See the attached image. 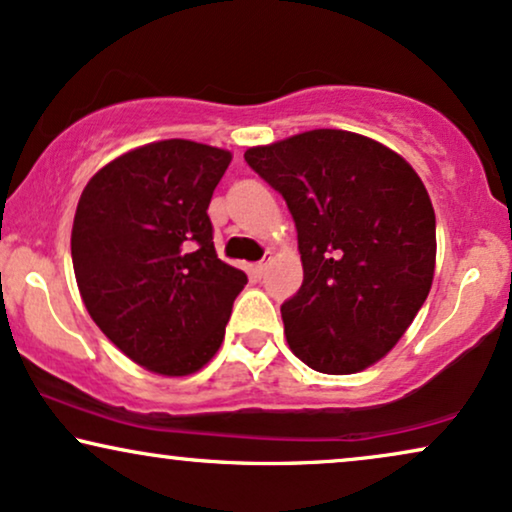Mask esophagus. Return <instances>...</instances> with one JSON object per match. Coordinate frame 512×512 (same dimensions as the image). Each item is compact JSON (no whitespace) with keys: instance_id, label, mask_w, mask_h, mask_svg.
Here are the masks:
<instances>
[{"instance_id":"1","label":"esophagus","mask_w":512,"mask_h":512,"mask_svg":"<svg viewBox=\"0 0 512 512\" xmlns=\"http://www.w3.org/2000/svg\"><path fill=\"white\" fill-rule=\"evenodd\" d=\"M270 263H272V258H270V256H268V258H263V261H258V263L254 265V272H256V275H258V277H263L265 272L270 270Z\"/></svg>"}]
</instances>
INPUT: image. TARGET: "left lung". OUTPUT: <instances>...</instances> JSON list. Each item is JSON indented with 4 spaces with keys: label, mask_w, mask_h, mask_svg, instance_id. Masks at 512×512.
Listing matches in <instances>:
<instances>
[{
    "label": "left lung",
    "mask_w": 512,
    "mask_h": 512,
    "mask_svg": "<svg viewBox=\"0 0 512 512\" xmlns=\"http://www.w3.org/2000/svg\"><path fill=\"white\" fill-rule=\"evenodd\" d=\"M244 159L287 202L303 284L282 303L287 343L322 374L386 357L435 275V211L409 162L341 129L256 145Z\"/></svg>",
    "instance_id": "8db88e82"
}]
</instances>
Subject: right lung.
Listing matches in <instances>:
<instances>
[{
	"mask_svg": "<svg viewBox=\"0 0 512 512\" xmlns=\"http://www.w3.org/2000/svg\"><path fill=\"white\" fill-rule=\"evenodd\" d=\"M230 159L204 143L157 141L105 164L79 197L70 247L82 301L103 334L155 374L202 369L247 284L216 256L207 214Z\"/></svg>",
	"mask_w": 512,
	"mask_h": 512,
	"instance_id": "obj_1",
	"label": "right lung"
}]
</instances>
